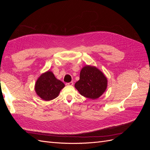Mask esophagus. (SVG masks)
Wrapping results in <instances>:
<instances>
[{"label": "esophagus", "instance_id": "obj_1", "mask_svg": "<svg viewBox=\"0 0 150 150\" xmlns=\"http://www.w3.org/2000/svg\"><path fill=\"white\" fill-rule=\"evenodd\" d=\"M73 82H70V83H66V84L67 85V86H72L73 85Z\"/></svg>", "mask_w": 150, "mask_h": 150}]
</instances>
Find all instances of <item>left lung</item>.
<instances>
[{
	"mask_svg": "<svg viewBox=\"0 0 150 150\" xmlns=\"http://www.w3.org/2000/svg\"><path fill=\"white\" fill-rule=\"evenodd\" d=\"M108 80L103 72L96 67L86 66L80 72V78L76 83V89L82 96L96 99L105 92Z\"/></svg>",
	"mask_w": 150,
	"mask_h": 150,
	"instance_id": "1",
	"label": "left lung"
}]
</instances>
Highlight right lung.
<instances>
[{
    "label": "right lung",
    "instance_id": "add662e5",
    "mask_svg": "<svg viewBox=\"0 0 150 150\" xmlns=\"http://www.w3.org/2000/svg\"><path fill=\"white\" fill-rule=\"evenodd\" d=\"M65 86L62 81L56 78L51 71L42 74L35 84V91L44 101H50L58 96L61 90Z\"/></svg>",
    "mask_w": 150,
    "mask_h": 150
}]
</instances>
